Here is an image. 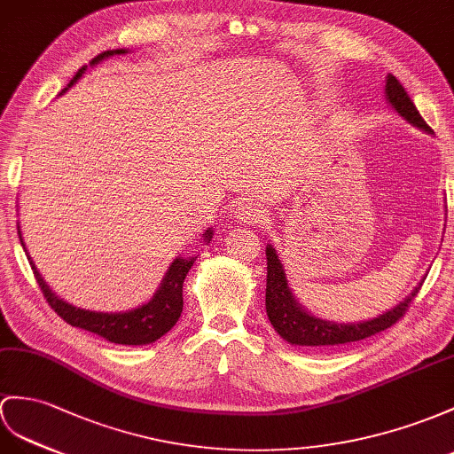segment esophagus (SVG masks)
Segmentation results:
<instances>
[{
	"label": "esophagus",
	"instance_id": "obj_1",
	"mask_svg": "<svg viewBox=\"0 0 454 454\" xmlns=\"http://www.w3.org/2000/svg\"><path fill=\"white\" fill-rule=\"evenodd\" d=\"M233 217L240 223L247 225H258L263 221V209L258 204H250V202H242L233 209Z\"/></svg>",
	"mask_w": 454,
	"mask_h": 454
}]
</instances>
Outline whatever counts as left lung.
<instances>
[{
	"instance_id": "8db88e82",
	"label": "left lung",
	"mask_w": 454,
	"mask_h": 454,
	"mask_svg": "<svg viewBox=\"0 0 454 454\" xmlns=\"http://www.w3.org/2000/svg\"><path fill=\"white\" fill-rule=\"evenodd\" d=\"M385 98L395 112L399 114L404 121H408V123L429 132V135L434 132L427 127L422 115L418 114V109L411 99V96L406 94L404 86L396 81L393 74H387ZM265 258H268L265 312H268L270 322L273 329L278 331L286 342L298 347H310V348L340 347V345H347V342H355V340L372 337L375 333H380V331H385L387 327L395 325L408 310L412 298L418 294L419 289H422V283L426 279L424 278L419 281V285L414 286V291L408 294L403 302L391 308L389 312H385L373 319H368V322L337 324V322H327V319L308 314L302 308V304L296 302V298L289 289V283H286L283 263L271 245L265 247Z\"/></svg>"
}]
</instances>
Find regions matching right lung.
<instances>
[{"label": "right lung", "mask_w": 454, "mask_h": 454, "mask_svg": "<svg viewBox=\"0 0 454 454\" xmlns=\"http://www.w3.org/2000/svg\"><path fill=\"white\" fill-rule=\"evenodd\" d=\"M119 53H127V50L102 51L99 55H96V58L90 61V65H98L102 59L112 58V55H119ZM86 67L79 69V73L73 76V81L69 82L67 88H71L76 81H79ZM67 88H65V90H67ZM212 235L214 231L207 229L204 233V242L212 240ZM19 239H20V245L25 248L20 231H19ZM28 262H30L32 271H35V278L42 289L43 298H46L48 304L53 308V312H58V316L63 317L69 325L90 331V333L104 337L109 342H115V345H150V342L163 337L176 322H179L181 312H183V283H184L186 273H189L192 263L196 262V258H175L173 263L169 265L168 273H165L160 289L152 296L150 302L135 308V310L115 312V314L82 310V308H76L69 302H65L63 298L51 293V289L46 285V281L42 279V275L38 273L36 265L30 260V256H28Z\"/></svg>", "instance_id": "obj_1"}]
</instances>
